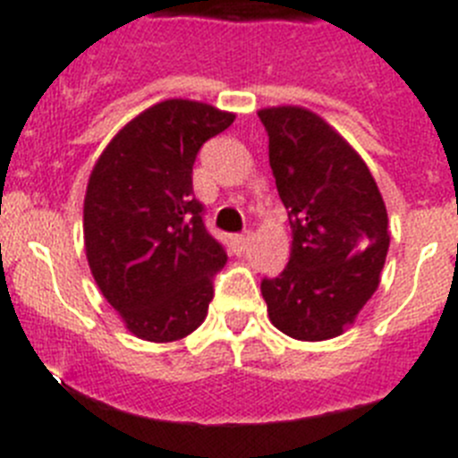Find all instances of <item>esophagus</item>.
I'll use <instances>...</instances> for the list:
<instances>
[{"label":"esophagus","instance_id":"obj_1","mask_svg":"<svg viewBox=\"0 0 458 458\" xmlns=\"http://www.w3.org/2000/svg\"><path fill=\"white\" fill-rule=\"evenodd\" d=\"M249 240H251V235H233L230 237V247H233V251L235 253H242L244 249L249 247Z\"/></svg>","mask_w":458,"mask_h":458}]
</instances>
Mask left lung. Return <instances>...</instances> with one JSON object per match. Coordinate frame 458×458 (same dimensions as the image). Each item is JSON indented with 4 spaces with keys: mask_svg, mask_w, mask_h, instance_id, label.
<instances>
[{
    "mask_svg": "<svg viewBox=\"0 0 458 458\" xmlns=\"http://www.w3.org/2000/svg\"><path fill=\"white\" fill-rule=\"evenodd\" d=\"M270 167L293 233L291 259L260 291L275 328L318 342L353 324L379 286L389 218L363 157L314 111H259Z\"/></svg>",
    "mask_w": 458,
    "mask_h": 458,
    "instance_id": "obj_1",
    "label": "left lung"
}]
</instances>
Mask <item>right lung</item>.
I'll return each mask as SVG.
<instances>
[{"instance_id":"obj_1","label":"right lung","mask_w":458,"mask_h":458,"mask_svg":"<svg viewBox=\"0 0 458 458\" xmlns=\"http://www.w3.org/2000/svg\"><path fill=\"white\" fill-rule=\"evenodd\" d=\"M235 114L193 99L141 111L106 144L83 202V240L99 291L132 335L174 342L207 317L228 256L207 233L193 165Z\"/></svg>"}]
</instances>
